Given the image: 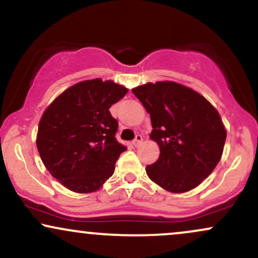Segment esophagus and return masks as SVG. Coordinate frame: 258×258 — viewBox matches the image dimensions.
Returning a JSON list of instances; mask_svg holds the SVG:
<instances>
[{"instance_id": "obj_1", "label": "esophagus", "mask_w": 258, "mask_h": 258, "mask_svg": "<svg viewBox=\"0 0 258 258\" xmlns=\"http://www.w3.org/2000/svg\"><path fill=\"white\" fill-rule=\"evenodd\" d=\"M142 142H143V137H142L141 135H137V136H136V138L132 141V144L135 147H138L139 144L142 143Z\"/></svg>"}]
</instances>
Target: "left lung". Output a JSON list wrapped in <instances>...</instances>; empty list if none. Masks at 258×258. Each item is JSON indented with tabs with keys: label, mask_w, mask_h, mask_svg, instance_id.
<instances>
[{
	"label": "left lung",
	"mask_w": 258,
	"mask_h": 258,
	"mask_svg": "<svg viewBox=\"0 0 258 258\" xmlns=\"http://www.w3.org/2000/svg\"><path fill=\"white\" fill-rule=\"evenodd\" d=\"M152 120L150 138L159 159L148 165V177L172 193L190 190L220 162L227 132L220 114L201 94L172 81L133 88Z\"/></svg>",
	"instance_id": "obj_1"
}]
</instances>
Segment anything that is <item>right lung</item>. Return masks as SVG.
Masks as SVG:
<instances>
[{
	"label": "right lung",
	"mask_w": 258,
	"mask_h": 258,
	"mask_svg": "<svg viewBox=\"0 0 258 258\" xmlns=\"http://www.w3.org/2000/svg\"><path fill=\"white\" fill-rule=\"evenodd\" d=\"M127 88L100 79L65 90L46 109L38 123L36 146L49 173L65 188L92 193L104 184L127 148L117 142L110 106Z\"/></svg>",
	"instance_id": "right-lung-1"
}]
</instances>
